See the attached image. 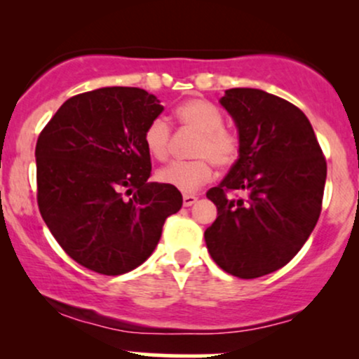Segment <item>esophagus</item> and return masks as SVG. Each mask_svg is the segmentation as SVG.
I'll return each instance as SVG.
<instances>
[{
    "mask_svg": "<svg viewBox=\"0 0 359 359\" xmlns=\"http://www.w3.org/2000/svg\"><path fill=\"white\" fill-rule=\"evenodd\" d=\"M182 201H184L185 208H189V205H192V204L197 203V197L192 196V194H184V199Z\"/></svg>",
    "mask_w": 359,
    "mask_h": 359,
    "instance_id": "1",
    "label": "esophagus"
}]
</instances>
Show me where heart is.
Segmentation results:
<instances>
[{"label":"heart","instance_id":"1","mask_svg":"<svg viewBox=\"0 0 359 359\" xmlns=\"http://www.w3.org/2000/svg\"><path fill=\"white\" fill-rule=\"evenodd\" d=\"M180 126L197 133L192 156L189 162H172L156 174V180L182 192H194L212 179V163L217 168H228L240 156L241 142L234 128L224 125L221 109L212 102L194 97L175 108ZM172 128L163 118H154L143 131V143L155 160L168 158Z\"/></svg>","mask_w":359,"mask_h":359}]
</instances>
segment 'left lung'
<instances>
[{
	"label": "left lung",
	"mask_w": 359,
	"mask_h": 359,
	"mask_svg": "<svg viewBox=\"0 0 359 359\" xmlns=\"http://www.w3.org/2000/svg\"><path fill=\"white\" fill-rule=\"evenodd\" d=\"M221 104L240 131V158L208 199L217 208L204 240L214 262L238 278L285 266L316 228L327 163L297 106L259 89L226 90ZM233 191H245L234 200Z\"/></svg>",
	"instance_id": "1"
}]
</instances>
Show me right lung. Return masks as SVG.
<instances>
[{"label": "right lung", "mask_w": 359, "mask_h": 359, "mask_svg": "<svg viewBox=\"0 0 359 359\" xmlns=\"http://www.w3.org/2000/svg\"><path fill=\"white\" fill-rule=\"evenodd\" d=\"M162 111L145 89L101 88L65 101L40 131V214L84 269L101 275L137 269L154 253L167 217L182 208L175 187L148 182L143 131Z\"/></svg>", "instance_id": "right-lung-1"}]
</instances>
